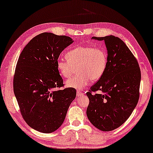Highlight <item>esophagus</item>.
Returning <instances> with one entry per match:
<instances>
[{"label": "esophagus", "mask_w": 153, "mask_h": 153, "mask_svg": "<svg viewBox=\"0 0 153 153\" xmlns=\"http://www.w3.org/2000/svg\"><path fill=\"white\" fill-rule=\"evenodd\" d=\"M82 95H83V93H82L81 91H77L76 95H77V97H79L82 96Z\"/></svg>", "instance_id": "obj_1"}]
</instances>
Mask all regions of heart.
<instances>
[{
	"label": "heart",
	"instance_id": "b5f03b06",
	"mask_svg": "<svg viewBox=\"0 0 153 153\" xmlns=\"http://www.w3.org/2000/svg\"><path fill=\"white\" fill-rule=\"evenodd\" d=\"M67 59L59 58L57 68L61 76L69 78L77 69V74L67 81L68 87L82 89L90 81H97L103 76L108 63V56L102 48L79 46L67 53Z\"/></svg>",
	"mask_w": 153,
	"mask_h": 153
}]
</instances>
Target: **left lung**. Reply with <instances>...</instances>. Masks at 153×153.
Returning a JSON list of instances; mask_svg holds the SVG:
<instances>
[{"mask_svg": "<svg viewBox=\"0 0 153 153\" xmlns=\"http://www.w3.org/2000/svg\"><path fill=\"white\" fill-rule=\"evenodd\" d=\"M104 40L108 63L105 72L86 93L88 119L102 131H111L128 120L140 97L141 71L137 60L118 37H93Z\"/></svg>", "mask_w": 153, "mask_h": 153, "instance_id": "left-lung-1", "label": "left lung"}]
</instances>
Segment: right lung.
Masks as SVG:
<instances>
[{
	"label": "right lung",
	"mask_w": 153,
	"mask_h": 153,
	"mask_svg": "<svg viewBox=\"0 0 153 153\" xmlns=\"http://www.w3.org/2000/svg\"><path fill=\"white\" fill-rule=\"evenodd\" d=\"M74 40L69 36L42 33L32 38L18 58L13 91L20 113L29 126L51 133L62 124L76 96L74 88L64 86L57 60Z\"/></svg>",
	"instance_id": "obj_1"
}]
</instances>
